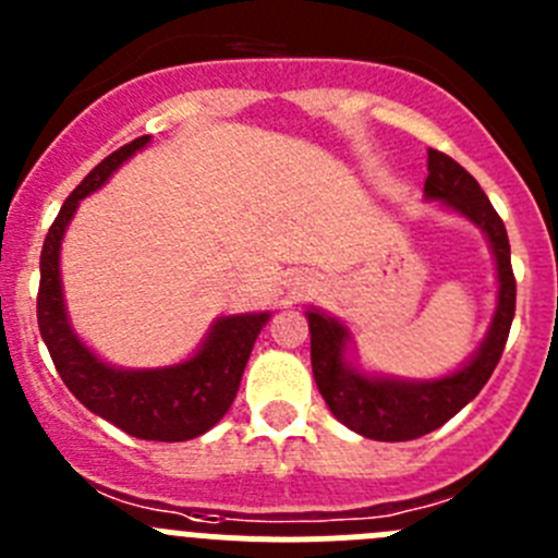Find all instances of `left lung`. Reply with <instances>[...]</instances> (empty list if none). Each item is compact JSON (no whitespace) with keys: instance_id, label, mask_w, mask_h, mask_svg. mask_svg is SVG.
<instances>
[{"instance_id":"left-lung-1","label":"left lung","mask_w":558,"mask_h":558,"mask_svg":"<svg viewBox=\"0 0 558 558\" xmlns=\"http://www.w3.org/2000/svg\"><path fill=\"white\" fill-rule=\"evenodd\" d=\"M425 199H439L484 230L498 267V308L473 359L453 375L434 380H400L359 373L344 359L350 339L348 328L333 316L311 308V366H314L316 389L336 420L366 439L409 441L430 434L448 423L450 416L459 414L495 373L514 319L517 283L511 272L509 235L478 180L459 167L450 155L428 149Z\"/></svg>"}]
</instances>
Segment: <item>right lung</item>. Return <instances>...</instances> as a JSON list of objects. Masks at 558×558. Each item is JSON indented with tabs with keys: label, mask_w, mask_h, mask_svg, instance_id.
<instances>
[{
	"label": "right lung",
	"mask_w": 558,
	"mask_h": 558,
	"mask_svg": "<svg viewBox=\"0 0 558 558\" xmlns=\"http://www.w3.org/2000/svg\"><path fill=\"white\" fill-rule=\"evenodd\" d=\"M147 144L149 135H142L110 153L85 174L54 217L41 250L38 330L47 341L54 369L85 409L135 439L185 441L210 430L228 414L255 339L269 323V311L219 316L210 325L203 348L183 364L160 369H119L97 359L74 333L60 286V242L80 199L108 183L110 174Z\"/></svg>",
	"instance_id": "add662e5"
}]
</instances>
